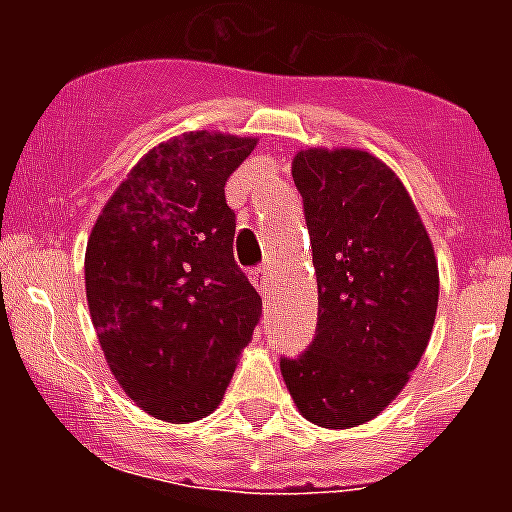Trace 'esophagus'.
<instances>
[{
  "mask_svg": "<svg viewBox=\"0 0 512 512\" xmlns=\"http://www.w3.org/2000/svg\"><path fill=\"white\" fill-rule=\"evenodd\" d=\"M253 282H256V287H259L261 295L264 297L269 295L271 287H274V269H271V264H264L253 271Z\"/></svg>",
  "mask_w": 512,
  "mask_h": 512,
  "instance_id": "obj_1",
  "label": "esophagus"
}]
</instances>
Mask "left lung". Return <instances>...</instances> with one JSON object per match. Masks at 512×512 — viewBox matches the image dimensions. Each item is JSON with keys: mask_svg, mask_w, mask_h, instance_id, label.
Wrapping results in <instances>:
<instances>
[{"mask_svg": "<svg viewBox=\"0 0 512 512\" xmlns=\"http://www.w3.org/2000/svg\"><path fill=\"white\" fill-rule=\"evenodd\" d=\"M318 274V328L279 361L297 410L323 428L377 418L431 341L438 264L395 171L356 148H307L292 161Z\"/></svg>", "mask_w": 512, "mask_h": 512, "instance_id": "obj_1", "label": "left lung"}]
</instances>
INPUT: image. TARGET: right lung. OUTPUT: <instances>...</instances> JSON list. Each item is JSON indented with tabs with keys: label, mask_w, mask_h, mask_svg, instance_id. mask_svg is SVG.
I'll list each match as a JSON object with an SVG mask.
<instances>
[{
	"label": "right lung",
	"mask_w": 512,
	"mask_h": 512,
	"mask_svg": "<svg viewBox=\"0 0 512 512\" xmlns=\"http://www.w3.org/2000/svg\"><path fill=\"white\" fill-rule=\"evenodd\" d=\"M256 138L184 133L130 169L94 223L84 259L99 346L148 415L192 423L220 405L261 297L233 259L225 182Z\"/></svg>",
	"instance_id": "1"
}]
</instances>
